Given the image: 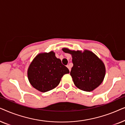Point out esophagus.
I'll return each instance as SVG.
<instances>
[{"label": "esophagus", "instance_id": "1", "mask_svg": "<svg viewBox=\"0 0 125 125\" xmlns=\"http://www.w3.org/2000/svg\"><path fill=\"white\" fill-rule=\"evenodd\" d=\"M67 68H68V69H69V71H71V65H70L69 64L68 65H67Z\"/></svg>", "mask_w": 125, "mask_h": 125}]
</instances>
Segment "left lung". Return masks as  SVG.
I'll list each match as a JSON object with an SVG mask.
<instances>
[{
  "instance_id": "8db88e82",
  "label": "left lung",
  "mask_w": 125,
  "mask_h": 125,
  "mask_svg": "<svg viewBox=\"0 0 125 125\" xmlns=\"http://www.w3.org/2000/svg\"><path fill=\"white\" fill-rule=\"evenodd\" d=\"M62 51L72 57L73 66L71 76L76 87L83 91L91 92L102 83L106 72L105 65L94 53L68 48H62Z\"/></svg>"
}]
</instances>
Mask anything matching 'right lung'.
<instances>
[{"label": "right lung", "instance_id": "1", "mask_svg": "<svg viewBox=\"0 0 125 125\" xmlns=\"http://www.w3.org/2000/svg\"><path fill=\"white\" fill-rule=\"evenodd\" d=\"M69 73V69L51 51L37 54L30 65L27 74L29 81L34 88L46 92L56 88L62 77Z\"/></svg>", "mask_w": 125, "mask_h": 125}]
</instances>
